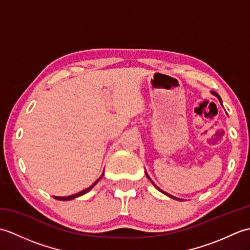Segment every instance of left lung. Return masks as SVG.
I'll return each instance as SVG.
<instances>
[{"label":"left lung","instance_id":"left-lung-1","mask_svg":"<svg viewBox=\"0 0 250 250\" xmlns=\"http://www.w3.org/2000/svg\"><path fill=\"white\" fill-rule=\"evenodd\" d=\"M211 93H213L214 95H216V97H217V98H218V100H219V102H220V103L222 104V102H221V99H220V97H219V95H218V94H217L216 92H214V91H211ZM145 173H146V172H145ZM146 176H147V177H148V179H149V180H150V182H151V183L153 184V182H152V180L150 179V177H149V176H148V174H147V173H146ZM153 186H155V187H156V188H157V189H158L159 191H161V192H162V193H164V194H167V196H169V198H172V199H175V200H180V199H177V198H175V196H173V195H171V194H168V193H167V192H164V191H162V190H161L160 188H158V187H157V186H156L155 184H153Z\"/></svg>","mask_w":250,"mask_h":250}]
</instances>
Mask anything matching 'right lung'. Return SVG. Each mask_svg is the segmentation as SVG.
Returning <instances> with one entry per match:
<instances>
[{
  "label": "right lung",
  "instance_id": "1",
  "mask_svg": "<svg viewBox=\"0 0 250 250\" xmlns=\"http://www.w3.org/2000/svg\"><path fill=\"white\" fill-rule=\"evenodd\" d=\"M103 175H104V172H103V174L101 175L100 176V178H98L97 180H95V183H93L91 186H90L89 188H87V189H84V190H83V191H81V192H78V193H76V194H73V195H68V196H54L55 199H57V200H60V201H68V200H73V199H75V198H77V196H81V195H83V194H84V193H87V192H89L90 190H91L95 185H97L98 183H99V180L103 177Z\"/></svg>",
  "mask_w": 250,
  "mask_h": 250
}]
</instances>
